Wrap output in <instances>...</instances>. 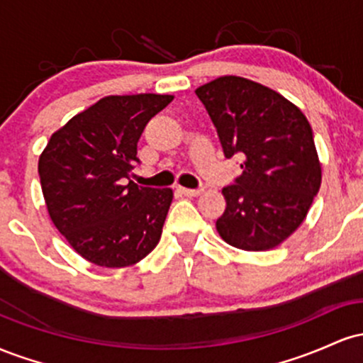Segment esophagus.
Wrapping results in <instances>:
<instances>
[{
  "label": "esophagus",
  "mask_w": 363,
  "mask_h": 363,
  "mask_svg": "<svg viewBox=\"0 0 363 363\" xmlns=\"http://www.w3.org/2000/svg\"><path fill=\"white\" fill-rule=\"evenodd\" d=\"M179 193L184 194V196H189V198H193V196L201 194V189H187V187H179Z\"/></svg>",
  "instance_id": "34e87169"
}]
</instances>
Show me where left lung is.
Returning a JSON list of instances; mask_svg holds the SVG:
<instances>
[{"instance_id": "8db88e82", "label": "left lung", "mask_w": 363, "mask_h": 363, "mask_svg": "<svg viewBox=\"0 0 363 363\" xmlns=\"http://www.w3.org/2000/svg\"><path fill=\"white\" fill-rule=\"evenodd\" d=\"M227 158L242 174L223 187L216 230L244 251H268L301 227L320 187L312 128L297 106L247 78L220 77L196 89Z\"/></svg>"}]
</instances>
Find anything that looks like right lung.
Returning a JSON list of instances; mask_svg holds the SVG:
<instances>
[{
	"label": "right lung",
	"mask_w": 363,
	"mask_h": 363,
	"mask_svg": "<svg viewBox=\"0 0 363 363\" xmlns=\"http://www.w3.org/2000/svg\"><path fill=\"white\" fill-rule=\"evenodd\" d=\"M172 95H109L77 114L49 140L39 176L49 216L69 245L104 268L148 256L162 235L172 189L126 181L136 145Z\"/></svg>",
	"instance_id": "right-lung-1"
}]
</instances>
